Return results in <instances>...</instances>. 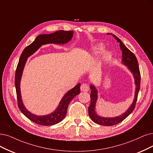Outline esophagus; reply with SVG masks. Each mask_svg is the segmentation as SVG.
<instances>
[{
    "instance_id": "obj_1",
    "label": "esophagus",
    "mask_w": 153,
    "mask_h": 153,
    "mask_svg": "<svg viewBox=\"0 0 153 153\" xmlns=\"http://www.w3.org/2000/svg\"><path fill=\"white\" fill-rule=\"evenodd\" d=\"M81 90L82 91H88L89 90V87L87 84H82L81 86Z\"/></svg>"
}]
</instances>
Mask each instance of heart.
Masks as SVG:
<instances>
[{"mask_svg":"<svg viewBox=\"0 0 153 153\" xmlns=\"http://www.w3.org/2000/svg\"><path fill=\"white\" fill-rule=\"evenodd\" d=\"M104 50H105V47L102 44H99L98 45H97V46L94 48L93 50V53L94 55H99L101 53H103L104 52ZM111 55L110 52H106L104 54L103 58L104 59L107 60H109L111 58Z\"/></svg>","mask_w":153,"mask_h":153,"instance_id":"heart-1","label":"heart"}]
</instances>
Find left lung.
Instances as JSON below:
<instances>
[{
    "label": "left lung",
    "mask_w": 153,
    "mask_h": 153,
    "mask_svg": "<svg viewBox=\"0 0 153 153\" xmlns=\"http://www.w3.org/2000/svg\"><path fill=\"white\" fill-rule=\"evenodd\" d=\"M107 35H112L115 38V39H117V41L118 43H120V47L121 50L122 51V64L126 65L128 67V69L130 70V71L133 74V76L135 79V86H136V87H135L134 101L131 106L128 108V110L121 115L115 117L109 118L102 117L101 116H99L97 114V112L95 111L96 104H97V101L98 99V91L97 89H96V88L93 85V84H91V86H90V88L91 89V95H90V97H91V103H90V105L88 108L89 115L90 118H91V119L96 123L105 126H111L119 123L124 119H126V118L131 114L134 110L135 104H136V101L137 100L138 93L140 89V74L138 65V62L135 55L131 50H129L125 45L123 44L120 39L118 37H117L115 35H114V34L107 33Z\"/></svg>",
    "instance_id": "8db88e82"
}]
</instances>
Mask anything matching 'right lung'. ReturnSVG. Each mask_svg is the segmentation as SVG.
Returning a JSON list of instances; mask_svg holds the SVG:
<instances>
[{
    "label": "right lung",
    "instance_id": "obj_1",
    "mask_svg": "<svg viewBox=\"0 0 153 153\" xmlns=\"http://www.w3.org/2000/svg\"><path fill=\"white\" fill-rule=\"evenodd\" d=\"M74 32L72 31L59 30L52 34H43L38 36L32 43L26 47L22 52L18 66L16 68L15 74V86L16 89L17 98H18V105L19 110L28 119L36 123L38 125L43 126H53L60 122L64 119L66 115L68 105L71 101L76 95L80 93L81 84L79 83L72 89L65 93L56 108L53 112L50 114L38 116L31 114L25 106L21 99L20 82L22 77V72L27 58L40 48L43 45L48 43L54 44H65L69 42L73 36Z\"/></svg>",
    "mask_w": 153,
    "mask_h": 153
}]
</instances>
